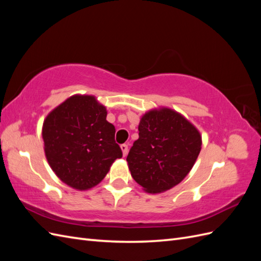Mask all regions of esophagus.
I'll list each match as a JSON object with an SVG mask.
<instances>
[{
	"label": "esophagus",
	"mask_w": 261,
	"mask_h": 261,
	"mask_svg": "<svg viewBox=\"0 0 261 261\" xmlns=\"http://www.w3.org/2000/svg\"><path fill=\"white\" fill-rule=\"evenodd\" d=\"M121 149H122V152H123V155L125 156L126 154H127V152H128V146L126 145V144H122L121 145Z\"/></svg>",
	"instance_id": "1"
}]
</instances>
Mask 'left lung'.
Here are the masks:
<instances>
[{"label":"left lung","instance_id":"1","mask_svg":"<svg viewBox=\"0 0 261 261\" xmlns=\"http://www.w3.org/2000/svg\"><path fill=\"white\" fill-rule=\"evenodd\" d=\"M138 130L139 138L126 158L133 178L153 194L180 183L200 152L199 132L170 109L146 113Z\"/></svg>","mask_w":261,"mask_h":261}]
</instances>
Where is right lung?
Returning <instances> with one entry per match:
<instances>
[{"label":"right lung","instance_id":"1","mask_svg":"<svg viewBox=\"0 0 261 261\" xmlns=\"http://www.w3.org/2000/svg\"><path fill=\"white\" fill-rule=\"evenodd\" d=\"M107 110L91 96H73L46 116L42 137L45 156L62 181L89 189L105 178L114 160L122 158L115 127Z\"/></svg>","mask_w":261,"mask_h":261}]
</instances>
